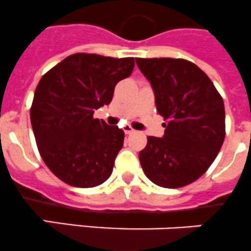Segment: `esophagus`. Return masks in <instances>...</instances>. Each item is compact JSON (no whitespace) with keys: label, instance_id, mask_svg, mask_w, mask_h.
<instances>
[{"label":"esophagus","instance_id":"obj_1","mask_svg":"<svg viewBox=\"0 0 251 251\" xmlns=\"http://www.w3.org/2000/svg\"><path fill=\"white\" fill-rule=\"evenodd\" d=\"M124 131H125V133H127V135H130V133L135 132V130H133V128L131 127V126H128V125L124 126Z\"/></svg>","mask_w":251,"mask_h":251}]
</instances>
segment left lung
I'll return each mask as SVG.
<instances>
[{
    "label": "left lung",
    "instance_id": "8db88e82",
    "mask_svg": "<svg viewBox=\"0 0 251 251\" xmlns=\"http://www.w3.org/2000/svg\"><path fill=\"white\" fill-rule=\"evenodd\" d=\"M151 82L162 138L148 136L138 154L146 176L168 189L198 180L217 157L226 136L223 99L207 75L184 58H136Z\"/></svg>",
    "mask_w": 251,
    "mask_h": 251
}]
</instances>
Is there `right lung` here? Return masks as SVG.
<instances>
[{
	"label": "right lung",
	"instance_id": "right-lung-1",
	"mask_svg": "<svg viewBox=\"0 0 251 251\" xmlns=\"http://www.w3.org/2000/svg\"><path fill=\"white\" fill-rule=\"evenodd\" d=\"M133 66V57L78 52L39 81L31 127L43 160L66 184L94 187L111 175L125 133L93 114L110 104L116 83L130 76Z\"/></svg>",
	"mask_w": 251,
	"mask_h": 251
}]
</instances>
